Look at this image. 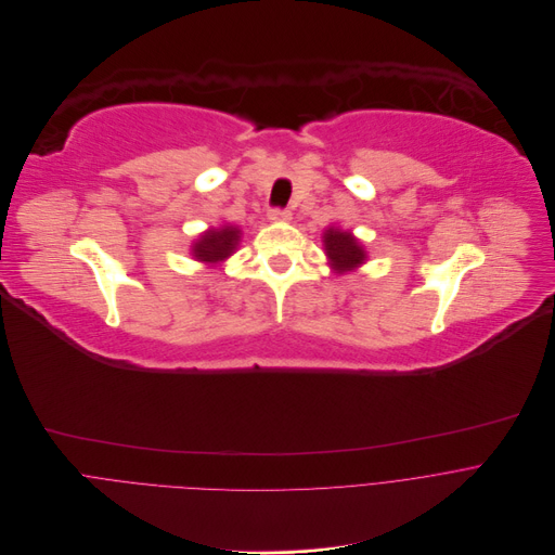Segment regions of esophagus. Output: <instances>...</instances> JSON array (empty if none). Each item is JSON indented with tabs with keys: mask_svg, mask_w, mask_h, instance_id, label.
<instances>
[{
	"mask_svg": "<svg viewBox=\"0 0 555 555\" xmlns=\"http://www.w3.org/2000/svg\"><path fill=\"white\" fill-rule=\"evenodd\" d=\"M269 218H271V220H291V211H288V209L273 207V209H269Z\"/></svg>",
	"mask_w": 555,
	"mask_h": 555,
	"instance_id": "1",
	"label": "esophagus"
}]
</instances>
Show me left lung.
<instances>
[{
	"label": "left lung",
	"instance_id": "8db88e82",
	"mask_svg": "<svg viewBox=\"0 0 555 555\" xmlns=\"http://www.w3.org/2000/svg\"><path fill=\"white\" fill-rule=\"evenodd\" d=\"M323 247H325V256L330 258L332 269H335L337 273L354 271L367 258L361 243L350 232H344L337 228H327L323 232Z\"/></svg>",
	"mask_w": 555,
	"mask_h": 555
}]
</instances>
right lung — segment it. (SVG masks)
Masks as SVG:
<instances>
[{
	"mask_svg": "<svg viewBox=\"0 0 555 555\" xmlns=\"http://www.w3.org/2000/svg\"><path fill=\"white\" fill-rule=\"evenodd\" d=\"M241 243V230L234 225H223L218 230H207L205 234L198 236V241L192 245V256L198 262L216 264L230 258Z\"/></svg>",
	"mask_w": 555,
	"mask_h": 555,
	"instance_id": "add662e5",
	"label": "right lung"
}]
</instances>
